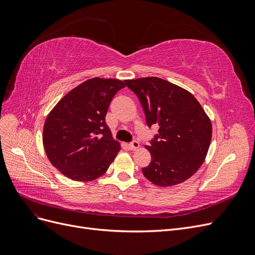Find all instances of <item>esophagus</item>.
Instances as JSON below:
<instances>
[{
  "label": "esophagus",
  "mask_w": 255,
  "mask_h": 255,
  "mask_svg": "<svg viewBox=\"0 0 255 255\" xmlns=\"http://www.w3.org/2000/svg\"><path fill=\"white\" fill-rule=\"evenodd\" d=\"M128 148L130 149V150H137L138 148H139V142L138 141H136V140H134V141H132L130 142L129 144H128Z\"/></svg>",
  "instance_id": "1"
}]
</instances>
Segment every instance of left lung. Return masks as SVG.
<instances>
[{"mask_svg": "<svg viewBox=\"0 0 255 255\" xmlns=\"http://www.w3.org/2000/svg\"><path fill=\"white\" fill-rule=\"evenodd\" d=\"M125 83L139 99L148 127H158L145 146L151 163L142 168L143 175L163 187L186 181L203 164L212 139L202 106L187 90L155 76Z\"/></svg>", "mask_w": 255, "mask_h": 255, "instance_id": "8db88e82", "label": "left lung"}]
</instances>
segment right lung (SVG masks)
<instances>
[{
  "mask_svg": "<svg viewBox=\"0 0 255 255\" xmlns=\"http://www.w3.org/2000/svg\"><path fill=\"white\" fill-rule=\"evenodd\" d=\"M126 87L115 79H90L60 100L43 127V146L51 164L69 179L87 182L106 172L120 144L105 116L113 98Z\"/></svg>",
  "mask_w": 255,
  "mask_h": 255,
  "instance_id": "obj_1",
  "label": "right lung"
}]
</instances>
